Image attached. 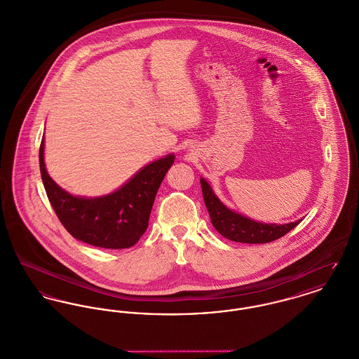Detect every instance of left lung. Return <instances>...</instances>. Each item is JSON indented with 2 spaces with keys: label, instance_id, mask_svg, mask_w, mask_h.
<instances>
[{
  "label": "left lung",
  "instance_id": "1",
  "mask_svg": "<svg viewBox=\"0 0 359 359\" xmlns=\"http://www.w3.org/2000/svg\"><path fill=\"white\" fill-rule=\"evenodd\" d=\"M203 201L206 209L210 215V220L213 226L220 232L221 235L232 242L239 243H269L280 239L291 229H294L302 220L290 222V224H264L258 221H252L229 210L225 205H222L220 199L213 194L210 186L206 180L201 179Z\"/></svg>",
  "mask_w": 359,
  "mask_h": 359
}]
</instances>
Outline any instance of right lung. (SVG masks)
I'll list each match as a JSON object with an SVG mask.
<instances>
[{
    "label": "right lung",
    "mask_w": 359,
    "mask_h": 359,
    "mask_svg": "<svg viewBox=\"0 0 359 359\" xmlns=\"http://www.w3.org/2000/svg\"><path fill=\"white\" fill-rule=\"evenodd\" d=\"M42 138L39 168L50 205L64 228L78 241L97 248H127L144 233L149 217L168 169L175 161L169 154L149 165L117 191L100 198L74 196L58 187L46 172Z\"/></svg>",
    "instance_id": "1"
}]
</instances>
